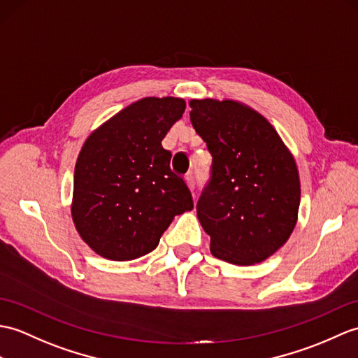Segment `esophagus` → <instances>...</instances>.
I'll return each mask as SVG.
<instances>
[{
    "label": "esophagus",
    "mask_w": 358,
    "mask_h": 358,
    "mask_svg": "<svg viewBox=\"0 0 358 358\" xmlns=\"http://www.w3.org/2000/svg\"><path fill=\"white\" fill-rule=\"evenodd\" d=\"M186 182H187L189 189H194V187H195V180H194V176H192V173H189V176L186 177Z\"/></svg>",
    "instance_id": "34e87169"
}]
</instances>
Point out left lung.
<instances>
[{"label":"left lung","instance_id":"obj_1","mask_svg":"<svg viewBox=\"0 0 358 358\" xmlns=\"http://www.w3.org/2000/svg\"><path fill=\"white\" fill-rule=\"evenodd\" d=\"M190 122L213 157L196 204L215 257L262 262L293 234L301 181L293 154L262 114L236 101L192 99Z\"/></svg>","mask_w":358,"mask_h":358}]
</instances>
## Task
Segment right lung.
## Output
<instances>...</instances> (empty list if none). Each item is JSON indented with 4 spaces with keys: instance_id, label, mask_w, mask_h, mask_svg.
I'll return each mask as SVG.
<instances>
[{
    "instance_id": "right-lung-1",
    "label": "right lung",
    "mask_w": 358,
    "mask_h": 358,
    "mask_svg": "<svg viewBox=\"0 0 358 358\" xmlns=\"http://www.w3.org/2000/svg\"><path fill=\"white\" fill-rule=\"evenodd\" d=\"M180 97H143L94 129L82 146L71 217L91 250L131 261L159 245L173 217L194 209L162 140L181 119Z\"/></svg>"
}]
</instances>
